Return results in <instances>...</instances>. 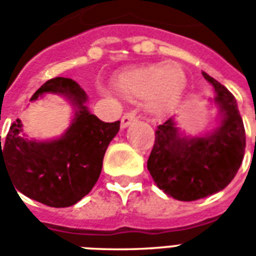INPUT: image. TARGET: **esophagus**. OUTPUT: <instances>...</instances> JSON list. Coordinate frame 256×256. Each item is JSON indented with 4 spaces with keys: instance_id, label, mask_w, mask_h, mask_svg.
<instances>
[{
    "instance_id": "esophagus-1",
    "label": "esophagus",
    "mask_w": 256,
    "mask_h": 256,
    "mask_svg": "<svg viewBox=\"0 0 256 256\" xmlns=\"http://www.w3.org/2000/svg\"><path fill=\"white\" fill-rule=\"evenodd\" d=\"M137 120V116H136V114L134 112H128V114H124L122 116V120H120V126L122 128H126L128 124H132L133 122Z\"/></svg>"
}]
</instances>
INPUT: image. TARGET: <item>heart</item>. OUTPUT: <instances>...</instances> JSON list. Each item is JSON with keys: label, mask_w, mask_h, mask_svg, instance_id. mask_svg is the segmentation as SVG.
I'll return each instance as SVG.
<instances>
[{"label": "heart", "mask_w": 256, "mask_h": 256, "mask_svg": "<svg viewBox=\"0 0 256 256\" xmlns=\"http://www.w3.org/2000/svg\"><path fill=\"white\" fill-rule=\"evenodd\" d=\"M115 86L128 100H146L150 111L162 114L180 101L186 75L177 63L150 64L118 74Z\"/></svg>", "instance_id": "b5f03b06"}]
</instances>
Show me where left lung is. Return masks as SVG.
<instances>
[{
	"label": "left lung",
	"instance_id": "obj_1",
	"mask_svg": "<svg viewBox=\"0 0 256 256\" xmlns=\"http://www.w3.org/2000/svg\"><path fill=\"white\" fill-rule=\"evenodd\" d=\"M214 86L220 123L211 134L186 137L172 118L159 124L148 159L156 185L168 196L193 202L226 188L240 168L246 150V130L234 96L224 84L203 72Z\"/></svg>",
	"mask_w": 256,
	"mask_h": 256
}]
</instances>
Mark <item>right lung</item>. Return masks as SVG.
<instances>
[{
    "mask_svg": "<svg viewBox=\"0 0 256 256\" xmlns=\"http://www.w3.org/2000/svg\"><path fill=\"white\" fill-rule=\"evenodd\" d=\"M45 93L63 94L72 102L76 111L71 126L60 138L36 141L26 138L18 119L4 145L0 136V172L4 168L8 172L14 192L49 207H70L97 182L106 150L119 132L120 122L106 123L90 114L84 106L88 94L72 79H49L31 101Z\"/></svg>",
    "mask_w": 256,
    "mask_h": 256,
    "instance_id": "add662e5",
    "label": "right lung"
}]
</instances>
